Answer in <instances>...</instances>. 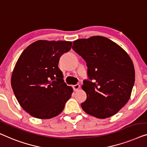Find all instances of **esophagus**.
Segmentation results:
<instances>
[{"label":"esophagus","instance_id":"obj_1","mask_svg":"<svg viewBox=\"0 0 147 147\" xmlns=\"http://www.w3.org/2000/svg\"><path fill=\"white\" fill-rule=\"evenodd\" d=\"M80 86L79 84H74V85H73V89L74 91H77V90L80 88Z\"/></svg>","mask_w":147,"mask_h":147}]
</instances>
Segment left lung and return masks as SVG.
Instances as JSON below:
<instances>
[{
    "mask_svg": "<svg viewBox=\"0 0 147 147\" xmlns=\"http://www.w3.org/2000/svg\"><path fill=\"white\" fill-rule=\"evenodd\" d=\"M73 49L86 61L88 77L94 80H84L87 98L82 109L98 119L115 115L131 97L135 77L131 59L117 43L101 36L74 40Z\"/></svg>",
    "mask_w": 147,
    "mask_h": 147,
    "instance_id": "1",
    "label": "left lung"
}]
</instances>
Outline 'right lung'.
Instances as JSON below:
<instances>
[{"label": "right lung", "mask_w": 147, "mask_h": 147, "mask_svg": "<svg viewBox=\"0 0 147 147\" xmlns=\"http://www.w3.org/2000/svg\"><path fill=\"white\" fill-rule=\"evenodd\" d=\"M71 41L39 40L23 51L11 76L13 92L22 108L32 117L49 119L65 108L73 89L64 82L60 57L71 50Z\"/></svg>", "instance_id": "add662e5"}]
</instances>
